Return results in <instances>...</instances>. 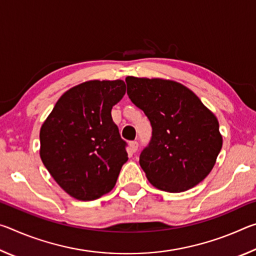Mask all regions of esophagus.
I'll return each mask as SVG.
<instances>
[{
  "label": "esophagus",
  "mask_w": 256,
  "mask_h": 256,
  "mask_svg": "<svg viewBox=\"0 0 256 256\" xmlns=\"http://www.w3.org/2000/svg\"><path fill=\"white\" fill-rule=\"evenodd\" d=\"M130 148H131L132 152H136V151H138V141H131V142H130Z\"/></svg>",
  "instance_id": "esophagus-1"
}]
</instances>
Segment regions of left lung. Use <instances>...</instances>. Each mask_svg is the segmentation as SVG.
I'll use <instances>...</instances> for the list:
<instances>
[{
    "label": "left lung",
    "instance_id": "1",
    "mask_svg": "<svg viewBox=\"0 0 256 256\" xmlns=\"http://www.w3.org/2000/svg\"><path fill=\"white\" fill-rule=\"evenodd\" d=\"M128 94L152 128L140 166L158 190L184 192L209 175L222 136L214 112L178 82L128 76Z\"/></svg>",
    "mask_w": 256,
    "mask_h": 256
}]
</instances>
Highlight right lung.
I'll return each mask as SVG.
<instances>
[{"label": "right lung", "instance_id": "add662e5", "mask_svg": "<svg viewBox=\"0 0 256 256\" xmlns=\"http://www.w3.org/2000/svg\"><path fill=\"white\" fill-rule=\"evenodd\" d=\"M125 92L123 80L84 82L60 96L42 125V162L76 200L110 192L128 162L126 142L112 118V108Z\"/></svg>", "mask_w": 256, "mask_h": 256}]
</instances>
